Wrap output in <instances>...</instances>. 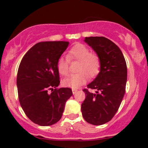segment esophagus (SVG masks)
<instances>
[{"label":"esophagus","mask_w":148,"mask_h":148,"mask_svg":"<svg viewBox=\"0 0 148 148\" xmlns=\"http://www.w3.org/2000/svg\"><path fill=\"white\" fill-rule=\"evenodd\" d=\"M77 89H72V93H73V95H74V94H76L77 92Z\"/></svg>","instance_id":"1"}]
</instances>
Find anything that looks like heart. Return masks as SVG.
<instances>
[{"instance_id":"heart-1","label":"heart","mask_w":148,"mask_h":148,"mask_svg":"<svg viewBox=\"0 0 148 148\" xmlns=\"http://www.w3.org/2000/svg\"><path fill=\"white\" fill-rule=\"evenodd\" d=\"M67 59L69 61H79L77 69L79 72L62 81V84L66 87L72 89L79 87L86 82L87 75L93 78L100 71L101 60L99 56L96 53H91L89 48L83 44L78 43L73 46L68 51ZM56 69L60 75L64 77L68 75V60L64 57L59 58L56 64Z\"/></svg>"}]
</instances>
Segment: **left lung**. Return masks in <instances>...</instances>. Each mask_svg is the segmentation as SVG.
I'll list each match as a JSON object with an SVG mask.
<instances>
[{"label": "left lung", "instance_id": "left-lung-1", "mask_svg": "<svg viewBox=\"0 0 148 148\" xmlns=\"http://www.w3.org/2000/svg\"><path fill=\"white\" fill-rule=\"evenodd\" d=\"M84 41L99 56L101 68L96 78L87 85L89 89H83L86 97L81 110L86 122L101 125L111 120L120 107L125 93L127 64L120 48L108 38L86 37Z\"/></svg>", "mask_w": 148, "mask_h": 148}]
</instances>
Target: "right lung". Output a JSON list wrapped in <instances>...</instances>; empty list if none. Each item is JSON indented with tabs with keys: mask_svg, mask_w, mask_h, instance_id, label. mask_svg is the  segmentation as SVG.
<instances>
[{
	"mask_svg": "<svg viewBox=\"0 0 148 148\" xmlns=\"http://www.w3.org/2000/svg\"><path fill=\"white\" fill-rule=\"evenodd\" d=\"M69 44L38 43L26 52L19 65V102L28 118L40 126H49L60 120L65 103L73 95L70 88H56L60 83L56 64Z\"/></svg>",
	"mask_w": 148,
	"mask_h": 148,
	"instance_id": "add662e5",
	"label": "right lung"
}]
</instances>
